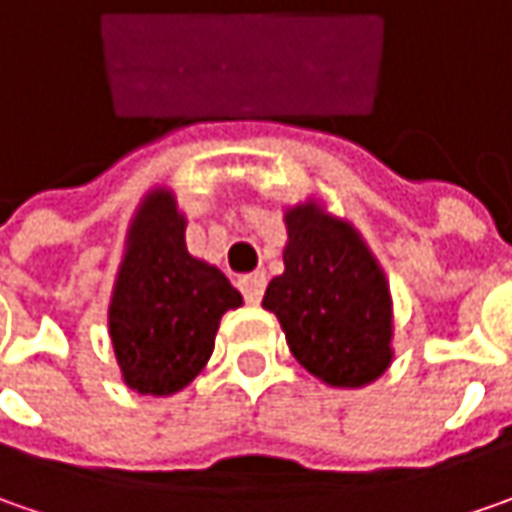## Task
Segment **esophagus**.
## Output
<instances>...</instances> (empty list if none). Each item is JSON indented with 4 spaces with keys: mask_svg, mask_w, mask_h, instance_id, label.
I'll return each mask as SVG.
<instances>
[{
    "mask_svg": "<svg viewBox=\"0 0 512 512\" xmlns=\"http://www.w3.org/2000/svg\"><path fill=\"white\" fill-rule=\"evenodd\" d=\"M237 286H240L243 298L249 300V303H260V298H263V289H266V275H263V272L243 275V278L237 280Z\"/></svg>",
    "mask_w": 512,
    "mask_h": 512,
    "instance_id": "esophagus-1",
    "label": "esophagus"
}]
</instances>
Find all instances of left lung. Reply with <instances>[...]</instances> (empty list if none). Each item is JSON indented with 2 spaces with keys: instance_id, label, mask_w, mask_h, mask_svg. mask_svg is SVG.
<instances>
[{
  "instance_id": "obj_1",
  "label": "left lung",
  "mask_w": 512,
  "mask_h": 512,
  "mask_svg": "<svg viewBox=\"0 0 512 512\" xmlns=\"http://www.w3.org/2000/svg\"><path fill=\"white\" fill-rule=\"evenodd\" d=\"M283 220L286 269L266 286L263 309L278 315L292 355L323 384H372L392 364V298L378 260L361 234L315 200Z\"/></svg>"
}]
</instances>
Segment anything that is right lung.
I'll list each match as a JSON object with an SVG mask.
<instances>
[{
  "label": "right lung",
  "mask_w": 512,
  "mask_h": 512,
  "mask_svg": "<svg viewBox=\"0 0 512 512\" xmlns=\"http://www.w3.org/2000/svg\"><path fill=\"white\" fill-rule=\"evenodd\" d=\"M240 303L217 266L189 255L186 217L174 194H145L108 306V335L125 384L140 395L189 387L212 358L220 318Z\"/></svg>",
  "instance_id": "1"
}]
</instances>
